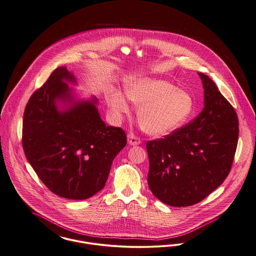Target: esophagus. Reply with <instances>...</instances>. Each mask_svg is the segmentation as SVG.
<instances>
[{"label": "esophagus", "instance_id": "obj_1", "mask_svg": "<svg viewBox=\"0 0 256 256\" xmlns=\"http://www.w3.org/2000/svg\"><path fill=\"white\" fill-rule=\"evenodd\" d=\"M127 138H128V142L131 146H136V144H140L142 142L140 138L136 135H134L133 133H129L128 136H127Z\"/></svg>", "mask_w": 256, "mask_h": 256}]
</instances>
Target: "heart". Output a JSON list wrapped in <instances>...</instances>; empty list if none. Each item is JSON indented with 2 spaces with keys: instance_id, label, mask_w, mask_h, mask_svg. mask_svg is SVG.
Returning <instances> with one entry per match:
<instances>
[{
  "instance_id": "1",
  "label": "heart",
  "mask_w": 256,
  "mask_h": 256,
  "mask_svg": "<svg viewBox=\"0 0 256 256\" xmlns=\"http://www.w3.org/2000/svg\"><path fill=\"white\" fill-rule=\"evenodd\" d=\"M124 91L130 101L140 106L138 120L142 128L154 136H164L188 118L193 106L191 96L165 80L148 78H129ZM106 102L116 116L130 112L126 98L120 91L112 92Z\"/></svg>"
}]
</instances>
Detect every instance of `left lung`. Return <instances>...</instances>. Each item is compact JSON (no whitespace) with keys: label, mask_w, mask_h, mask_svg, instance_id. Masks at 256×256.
Instances as JSON below:
<instances>
[{"label":"left lung","mask_w":256,"mask_h":256,"mask_svg":"<svg viewBox=\"0 0 256 256\" xmlns=\"http://www.w3.org/2000/svg\"><path fill=\"white\" fill-rule=\"evenodd\" d=\"M198 74L204 89L203 110L169 135L146 142L148 186L172 206L197 204L218 188L230 172L238 144L234 108L208 76Z\"/></svg>","instance_id":"left-lung-1"}]
</instances>
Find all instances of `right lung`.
<instances>
[{"mask_svg":"<svg viewBox=\"0 0 256 256\" xmlns=\"http://www.w3.org/2000/svg\"><path fill=\"white\" fill-rule=\"evenodd\" d=\"M74 76L57 68L26 104L22 125L25 155L42 184L70 200L92 197L106 184L112 163L126 146L120 127L106 126L92 102L58 112L57 99L68 98Z\"/></svg>","mask_w":256,"mask_h":256,"instance_id":"right-lung-1","label":"right lung"}]
</instances>
